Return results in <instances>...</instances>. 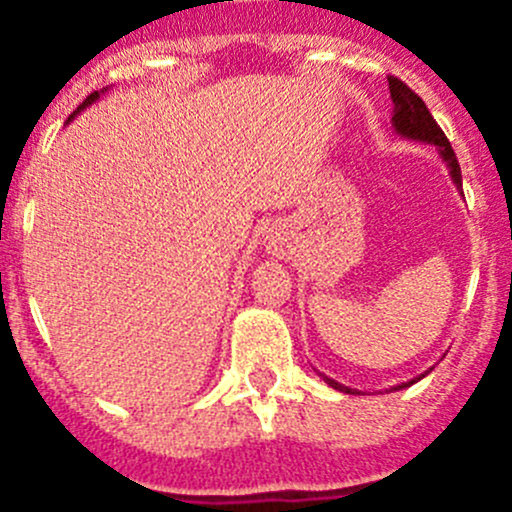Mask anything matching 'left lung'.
<instances>
[{
	"label": "left lung",
	"mask_w": 512,
	"mask_h": 512,
	"mask_svg": "<svg viewBox=\"0 0 512 512\" xmlns=\"http://www.w3.org/2000/svg\"><path fill=\"white\" fill-rule=\"evenodd\" d=\"M389 91H391V101H394L396 131L406 138H416V141H426V143H433V146L441 148V158L446 160L448 168H451L453 180H456V185L461 188V165H458L456 153H453L446 133L441 131V126L436 123V118H433L431 111L426 108V103L421 101V96H418L416 91H411L409 86L399 79V76H389ZM319 376H322V379L327 381L332 389L354 394L352 389L337 384V381L329 379V376H324V374H319ZM409 384H414V381H409ZM409 384H401L399 389H404V386H409Z\"/></svg>",
	"instance_id": "8db88e82"
}]
</instances>
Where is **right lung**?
I'll return each instance as SVG.
<instances>
[{"mask_svg":"<svg viewBox=\"0 0 512 512\" xmlns=\"http://www.w3.org/2000/svg\"><path fill=\"white\" fill-rule=\"evenodd\" d=\"M96 98H98V91H94V94H91L89 98H86V101H84V103H81V106H79V111H81V108H84V106H89V103H94V101H96ZM71 118H74V116H71ZM71 118H69V121H71Z\"/></svg>","mask_w":512,"mask_h":512,"instance_id":"add662e5","label":"right lung"}]
</instances>
